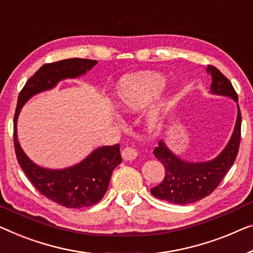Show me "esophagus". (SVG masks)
Listing matches in <instances>:
<instances>
[{
    "label": "esophagus",
    "instance_id": "esophagus-1",
    "mask_svg": "<svg viewBox=\"0 0 253 253\" xmlns=\"http://www.w3.org/2000/svg\"><path fill=\"white\" fill-rule=\"evenodd\" d=\"M122 156H123L124 160H134V159H136V157H137V151L134 148L127 146V148L123 150Z\"/></svg>",
    "mask_w": 253,
    "mask_h": 253
}]
</instances>
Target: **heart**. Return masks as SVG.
<instances>
[{
	"mask_svg": "<svg viewBox=\"0 0 253 253\" xmlns=\"http://www.w3.org/2000/svg\"><path fill=\"white\" fill-rule=\"evenodd\" d=\"M166 85V79L159 74L144 73L124 77L117 87L116 97L120 107L128 111L144 108L156 99ZM159 110L152 111L150 122L156 123Z\"/></svg>",
	"mask_w": 253,
	"mask_h": 253,
	"instance_id": "obj_1",
	"label": "heart"
}]
</instances>
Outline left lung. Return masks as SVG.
I'll return each instance as SVG.
<instances>
[{
    "instance_id": "1",
    "label": "left lung",
    "mask_w": 253,
    "mask_h": 253,
    "mask_svg": "<svg viewBox=\"0 0 253 253\" xmlns=\"http://www.w3.org/2000/svg\"><path fill=\"white\" fill-rule=\"evenodd\" d=\"M207 73L212 79L211 93L228 96L237 102V94L232 83L216 67L209 65ZM241 123L242 116L237 105L236 124L231 139L219 156L205 163L182 160L168 149L164 141H159L153 153L165 166L166 175L159 185L151 188V194L175 205H188L212 193L236 159L241 142Z\"/></svg>"
}]
</instances>
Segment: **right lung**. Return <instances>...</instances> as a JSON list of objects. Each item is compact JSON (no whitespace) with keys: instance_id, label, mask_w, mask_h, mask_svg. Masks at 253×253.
Returning <instances> with one entry per match:
<instances>
[{"instance_id":"right-lung-1","label":"right lung","mask_w":253,"mask_h":253,"mask_svg":"<svg viewBox=\"0 0 253 253\" xmlns=\"http://www.w3.org/2000/svg\"><path fill=\"white\" fill-rule=\"evenodd\" d=\"M96 63V60L74 58L43 65L19 93L13 118L14 150L21 169L41 194L70 209L93 206L104 197L112 171L122 163L119 144L94 150L87 158L73 167L59 170L42 168L26 156L19 144L17 120L22 105L33 95L53 88L62 79L82 76Z\"/></svg>"}]
</instances>
